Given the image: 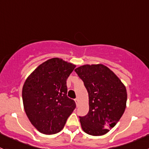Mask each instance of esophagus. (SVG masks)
<instances>
[{"instance_id":"1","label":"esophagus","mask_w":149,"mask_h":149,"mask_svg":"<svg viewBox=\"0 0 149 149\" xmlns=\"http://www.w3.org/2000/svg\"><path fill=\"white\" fill-rule=\"evenodd\" d=\"M75 102H76V106H78V105H79V100H78V99H75Z\"/></svg>"}]
</instances>
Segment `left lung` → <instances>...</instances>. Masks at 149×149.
<instances>
[{
  "instance_id": "8db88e82",
  "label": "left lung",
  "mask_w": 149,
  "mask_h": 149,
  "mask_svg": "<svg viewBox=\"0 0 149 149\" xmlns=\"http://www.w3.org/2000/svg\"><path fill=\"white\" fill-rule=\"evenodd\" d=\"M88 94L89 110L79 117L86 133L100 136L109 131L125 112L127 102L125 86L112 70L103 64L84 65L75 69Z\"/></svg>"
}]
</instances>
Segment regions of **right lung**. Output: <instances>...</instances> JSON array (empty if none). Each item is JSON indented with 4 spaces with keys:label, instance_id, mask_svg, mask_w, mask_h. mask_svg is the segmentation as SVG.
<instances>
[{
    "label": "right lung",
    "instance_id": "right-lung-1",
    "mask_svg": "<svg viewBox=\"0 0 149 149\" xmlns=\"http://www.w3.org/2000/svg\"><path fill=\"white\" fill-rule=\"evenodd\" d=\"M76 65L59 58L40 64L24 84L22 99L32 125L45 135L55 134L65 126L76 103L67 97L66 81Z\"/></svg>",
    "mask_w": 149,
    "mask_h": 149
}]
</instances>
